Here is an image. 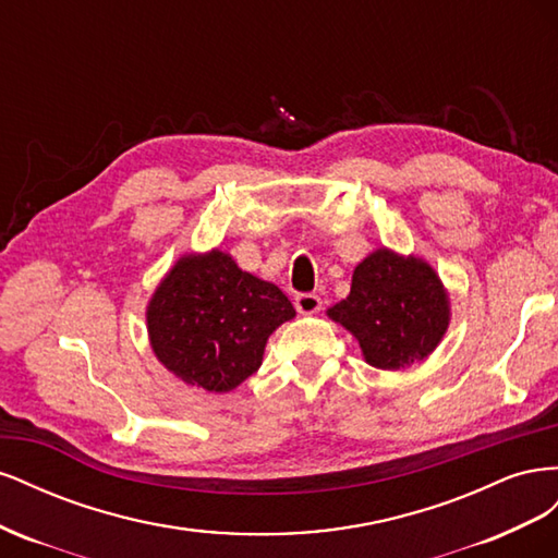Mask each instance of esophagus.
I'll return each instance as SVG.
<instances>
[{
	"label": "esophagus",
	"instance_id": "1",
	"mask_svg": "<svg viewBox=\"0 0 558 558\" xmlns=\"http://www.w3.org/2000/svg\"><path fill=\"white\" fill-rule=\"evenodd\" d=\"M320 307H324V300L314 293H300L295 298V310L300 314H316V312H320Z\"/></svg>",
	"mask_w": 558,
	"mask_h": 558
}]
</instances>
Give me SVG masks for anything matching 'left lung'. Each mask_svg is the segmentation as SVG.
I'll return each instance as SVG.
<instances>
[{
    "instance_id": "8db88e82",
    "label": "left lung",
    "mask_w": 558,
    "mask_h": 558,
    "mask_svg": "<svg viewBox=\"0 0 558 558\" xmlns=\"http://www.w3.org/2000/svg\"><path fill=\"white\" fill-rule=\"evenodd\" d=\"M326 314L356 337L367 365L404 369L442 342L451 302L430 263L381 246L356 265L349 295Z\"/></svg>"
}]
</instances>
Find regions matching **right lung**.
Listing matches in <instances>:
<instances>
[{
    "instance_id": "right-lung-1",
    "label": "right lung",
    "mask_w": 558,
    "mask_h": 558,
    "mask_svg": "<svg viewBox=\"0 0 558 558\" xmlns=\"http://www.w3.org/2000/svg\"><path fill=\"white\" fill-rule=\"evenodd\" d=\"M295 310L275 283L230 253H183L146 305L148 342L183 384L228 393L263 363L265 344Z\"/></svg>"
}]
</instances>
